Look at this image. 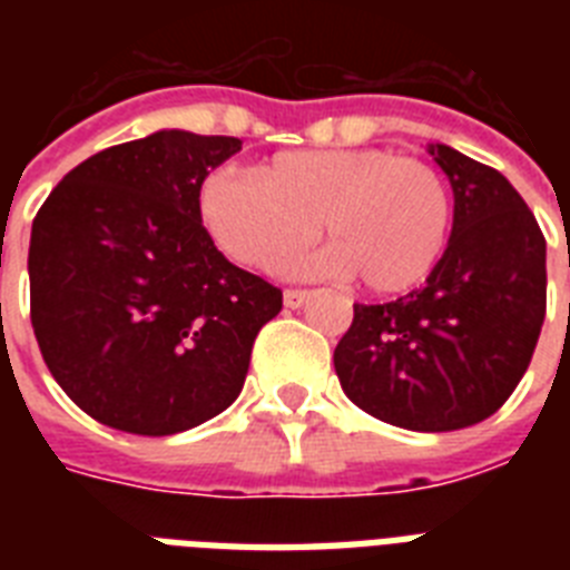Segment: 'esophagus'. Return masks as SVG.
I'll use <instances>...</instances> for the list:
<instances>
[{"mask_svg":"<svg viewBox=\"0 0 570 570\" xmlns=\"http://www.w3.org/2000/svg\"><path fill=\"white\" fill-rule=\"evenodd\" d=\"M307 302H311V289H286L284 293V304L286 307H293V311L304 307Z\"/></svg>","mask_w":570,"mask_h":570,"instance_id":"obj_1","label":"esophagus"}]
</instances>
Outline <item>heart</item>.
Wrapping results in <instances>:
<instances>
[{
  "label": "heart",
  "instance_id": "1",
  "mask_svg": "<svg viewBox=\"0 0 570 570\" xmlns=\"http://www.w3.org/2000/svg\"><path fill=\"white\" fill-rule=\"evenodd\" d=\"M200 218L230 257L268 268L322 230L320 266L373 293H405L441 259L452 197L434 165L381 147L286 150L257 171L218 168L200 186Z\"/></svg>",
  "mask_w": 570,
  "mask_h": 570
}]
</instances>
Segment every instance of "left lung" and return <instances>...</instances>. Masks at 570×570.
Here are the masks:
<instances>
[{"label": "left lung", "instance_id": "obj_1", "mask_svg": "<svg viewBox=\"0 0 570 570\" xmlns=\"http://www.w3.org/2000/svg\"><path fill=\"white\" fill-rule=\"evenodd\" d=\"M452 233L425 286L355 304L334 348L340 387L361 411L411 432H455L512 396L548 311V242L503 174L446 145Z\"/></svg>", "mask_w": 570, "mask_h": 570}]
</instances>
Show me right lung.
<instances>
[{
    "label": "right lung",
    "instance_id": "1",
    "mask_svg": "<svg viewBox=\"0 0 570 570\" xmlns=\"http://www.w3.org/2000/svg\"><path fill=\"white\" fill-rule=\"evenodd\" d=\"M230 136L159 129L76 165L31 224V328L52 379L97 423L177 434L242 393L281 289L233 266L200 222Z\"/></svg>",
    "mask_w": 570,
    "mask_h": 570
}]
</instances>
